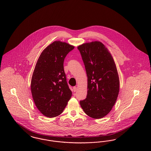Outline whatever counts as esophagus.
<instances>
[{
	"label": "esophagus",
	"mask_w": 151,
	"mask_h": 151,
	"mask_svg": "<svg viewBox=\"0 0 151 151\" xmlns=\"http://www.w3.org/2000/svg\"><path fill=\"white\" fill-rule=\"evenodd\" d=\"M77 87L76 86H73V92H76L77 91Z\"/></svg>",
	"instance_id": "34e87169"
}]
</instances>
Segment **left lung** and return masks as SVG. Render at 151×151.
I'll use <instances>...</instances> for the list:
<instances>
[{"label": "left lung", "instance_id": "left-lung-1", "mask_svg": "<svg viewBox=\"0 0 151 151\" xmlns=\"http://www.w3.org/2000/svg\"><path fill=\"white\" fill-rule=\"evenodd\" d=\"M88 78L86 98L80 104L86 115L94 119L104 117L114 105L119 91L115 62L108 49L99 41L78 47Z\"/></svg>", "mask_w": 151, "mask_h": 151}]
</instances>
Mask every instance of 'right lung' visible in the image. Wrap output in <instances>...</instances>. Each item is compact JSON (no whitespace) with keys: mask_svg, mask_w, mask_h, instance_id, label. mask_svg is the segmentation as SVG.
<instances>
[{"mask_svg":"<svg viewBox=\"0 0 151 151\" xmlns=\"http://www.w3.org/2000/svg\"><path fill=\"white\" fill-rule=\"evenodd\" d=\"M73 49L68 43L54 41L43 50L37 62L31 80V92L37 108L47 117L60 115L72 96L63 63Z\"/></svg>","mask_w":151,"mask_h":151,"instance_id":"obj_1","label":"right lung"}]
</instances>
